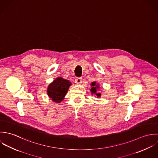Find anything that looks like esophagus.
<instances>
[{"instance_id":"34e87169","label":"esophagus","mask_w":158,"mask_h":158,"mask_svg":"<svg viewBox=\"0 0 158 158\" xmlns=\"http://www.w3.org/2000/svg\"><path fill=\"white\" fill-rule=\"evenodd\" d=\"M75 83L77 84H81L82 83V78L81 77H77L75 78Z\"/></svg>"}]
</instances>
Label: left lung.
<instances>
[{
	"label": "left lung",
	"mask_w": 158,
	"mask_h": 158,
	"mask_svg": "<svg viewBox=\"0 0 158 158\" xmlns=\"http://www.w3.org/2000/svg\"><path fill=\"white\" fill-rule=\"evenodd\" d=\"M95 85L96 86V87L95 86ZM91 86H92V88H91V89H90V91H91L92 94H95V95H97V97H100V95H101V94H100V93H97V88H98V84H96L95 82H92V83H91Z\"/></svg>",
	"instance_id": "8db88e82"
}]
</instances>
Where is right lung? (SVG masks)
<instances>
[{
	"mask_svg": "<svg viewBox=\"0 0 158 158\" xmlns=\"http://www.w3.org/2000/svg\"><path fill=\"white\" fill-rule=\"evenodd\" d=\"M70 85L71 83L69 80L61 77L57 78L48 86V95L53 101L60 103L63 100Z\"/></svg>",
	"mask_w": 158,
	"mask_h": 158,
	"instance_id": "1",
	"label": "right lung"
}]
</instances>
